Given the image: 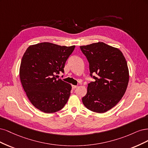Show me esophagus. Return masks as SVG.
<instances>
[{"label":"esophagus","mask_w":148,"mask_h":148,"mask_svg":"<svg viewBox=\"0 0 148 148\" xmlns=\"http://www.w3.org/2000/svg\"><path fill=\"white\" fill-rule=\"evenodd\" d=\"M77 85H72V88L73 89V90H74L75 88H77Z\"/></svg>","instance_id":"1"}]
</instances>
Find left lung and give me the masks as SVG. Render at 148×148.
I'll return each mask as SVG.
<instances>
[{"label":"left lung","instance_id":"1","mask_svg":"<svg viewBox=\"0 0 148 148\" xmlns=\"http://www.w3.org/2000/svg\"><path fill=\"white\" fill-rule=\"evenodd\" d=\"M80 48L88 61L90 75L95 80L88 84L87 94L82 99L83 104L93 112H106L115 106L125 93L129 81L127 61L119 49L103 42Z\"/></svg>","mask_w":148,"mask_h":148}]
</instances>
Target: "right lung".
Here are the masks:
<instances>
[{"instance_id":"right-lung-1","label":"right lung","mask_w":148,"mask_h":148,"mask_svg":"<svg viewBox=\"0 0 148 148\" xmlns=\"http://www.w3.org/2000/svg\"><path fill=\"white\" fill-rule=\"evenodd\" d=\"M75 45L60 46L50 42L30 45L21 60L20 80L32 104L45 113L63 108L69 98L71 85L56 74L64 73V64Z\"/></svg>"}]
</instances>
